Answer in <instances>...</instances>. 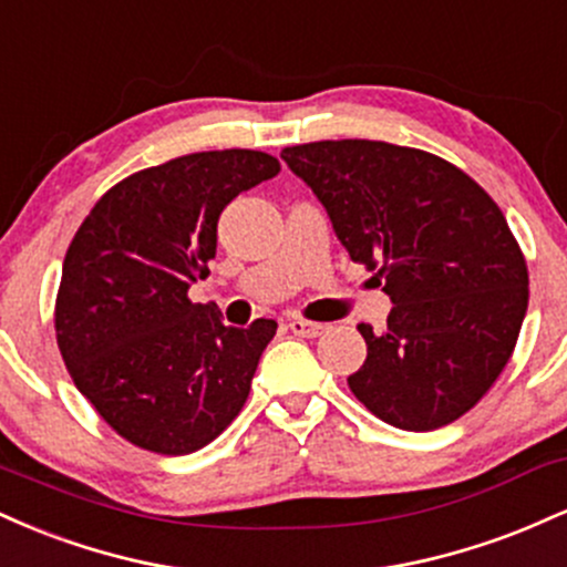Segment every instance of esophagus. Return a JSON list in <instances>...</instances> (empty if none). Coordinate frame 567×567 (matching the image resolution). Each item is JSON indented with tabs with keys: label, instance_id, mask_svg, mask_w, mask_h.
I'll return each instance as SVG.
<instances>
[{
	"label": "esophagus",
	"instance_id": "esophagus-1",
	"mask_svg": "<svg viewBox=\"0 0 567 567\" xmlns=\"http://www.w3.org/2000/svg\"><path fill=\"white\" fill-rule=\"evenodd\" d=\"M288 330H290L292 336L317 338V336H322L324 324H322V322H309V320H303V317H296V320L288 322Z\"/></svg>",
	"mask_w": 567,
	"mask_h": 567
}]
</instances>
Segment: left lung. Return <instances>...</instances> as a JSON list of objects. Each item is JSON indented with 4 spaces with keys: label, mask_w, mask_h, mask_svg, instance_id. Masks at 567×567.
Segmentation results:
<instances>
[{
    "label": "left lung",
    "mask_w": 567,
    "mask_h": 567,
    "mask_svg": "<svg viewBox=\"0 0 567 567\" xmlns=\"http://www.w3.org/2000/svg\"><path fill=\"white\" fill-rule=\"evenodd\" d=\"M282 159L394 303L381 336L357 324L368 357L349 389L405 432L453 424L496 383L528 311V264L501 207L421 148L315 141Z\"/></svg>",
    "instance_id": "1"
}]
</instances>
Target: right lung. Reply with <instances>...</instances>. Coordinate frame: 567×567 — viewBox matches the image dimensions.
Returning a JSON list of instances; mask_svg holds the SVG:
<instances>
[{
    "label": "right lung",
    "mask_w": 567,
    "mask_h": 567,
    "mask_svg": "<svg viewBox=\"0 0 567 567\" xmlns=\"http://www.w3.org/2000/svg\"><path fill=\"white\" fill-rule=\"evenodd\" d=\"M277 173L250 148L175 157L109 188L71 239L58 349L97 415L143 451H199L250 394L277 322L229 328L188 288L210 275L224 207Z\"/></svg>",
    "instance_id": "add662e5"
}]
</instances>
